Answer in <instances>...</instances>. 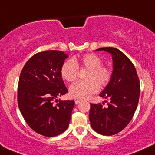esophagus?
I'll use <instances>...</instances> for the list:
<instances>
[{"label":"esophagus","instance_id":"esophagus-1","mask_svg":"<svg viewBox=\"0 0 155 155\" xmlns=\"http://www.w3.org/2000/svg\"><path fill=\"white\" fill-rule=\"evenodd\" d=\"M81 101H82V100H79V99H76V100H75V104H79Z\"/></svg>","mask_w":155,"mask_h":155}]
</instances>
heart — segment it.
<instances>
[{"label": "heart", "instance_id": "heart-1", "mask_svg": "<svg viewBox=\"0 0 155 155\" xmlns=\"http://www.w3.org/2000/svg\"><path fill=\"white\" fill-rule=\"evenodd\" d=\"M78 67L87 69L85 79L73 84L70 87V94L73 97L85 99L98 91L99 86H104L111 77V71L102 64V59L95 54H88L81 58H74L65 61L61 69L63 79L73 82L77 78Z\"/></svg>", "mask_w": 155, "mask_h": 155}]
</instances>
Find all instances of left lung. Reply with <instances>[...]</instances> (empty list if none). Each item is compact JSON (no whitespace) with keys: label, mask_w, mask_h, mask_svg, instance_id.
<instances>
[{"label":"left lung","mask_w":155,"mask_h":155,"mask_svg":"<svg viewBox=\"0 0 155 155\" xmlns=\"http://www.w3.org/2000/svg\"><path fill=\"white\" fill-rule=\"evenodd\" d=\"M96 51H104L112 55L111 78L99 94L109 97L110 101L107 107L101 104H91L89 120L94 131L103 136H112L122 131L136 112L140 94L139 80L133 63L117 48L106 47Z\"/></svg>","instance_id":"1"}]
</instances>
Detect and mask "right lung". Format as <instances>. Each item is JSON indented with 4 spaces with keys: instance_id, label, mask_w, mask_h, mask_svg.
Instances as JSON below:
<instances>
[{
    "instance_id": "add662e5",
    "label": "right lung",
    "mask_w": 155,
    "mask_h": 155,
    "mask_svg": "<svg viewBox=\"0 0 155 155\" xmlns=\"http://www.w3.org/2000/svg\"><path fill=\"white\" fill-rule=\"evenodd\" d=\"M68 55L61 51H45L31 57L21 71L18 105L25 122L35 132L47 137L68 128L74 100L54 101L67 92L61 69Z\"/></svg>"
}]
</instances>
